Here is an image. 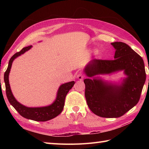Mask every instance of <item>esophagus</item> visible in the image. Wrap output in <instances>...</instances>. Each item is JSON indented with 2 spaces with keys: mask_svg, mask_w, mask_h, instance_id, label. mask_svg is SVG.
<instances>
[{
  "mask_svg": "<svg viewBox=\"0 0 149 149\" xmlns=\"http://www.w3.org/2000/svg\"><path fill=\"white\" fill-rule=\"evenodd\" d=\"M77 78L79 80L82 81L84 79V75L83 74H82V73H79V74H78L77 75Z\"/></svg>",
  "mask_w": 149,
  "mask_h": 149,
  "instance_id": "obj_1",
  "label": "esophagus"
}]
</instances>
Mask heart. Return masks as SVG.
<instances>
[{
	"label": "heart",
	"mask_w": 149,
	"mask_h": 149,
	"mask_svg": "<svg viewBox=\"0 0 149 149\" xmlns=\"http://www.w3.org/2000/svg\"><path fill=\"white\" fill-rule=\"evenodd\" d=\"M92 51L93 52H96L97 51V49H92ZM103 54V52L102 51H99L97 52V55L99 56H102Z\"/></svg>",
	"instance_id": "obj_1"
}]
</instances>
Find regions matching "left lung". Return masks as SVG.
<instances>
[{"mask_svg": "<svg viewBox=\"0 0 149 149\" xmlns=\"http://www.w3.org/2000/svg\"><path fill=\"white\" fill-rule=\"evenodd\" d=\"M115 49L113 60L93 59L85 66V97L90 110L104 118H118L136 106L146 80L143 59L127 44L111 43ZM123 71L120 82L102 80L100 74Z\"/></svg>", "mask_w": 149, "mask_h": 149, "instance_id": "obj_1", "label": "left lung"}]
</instances>
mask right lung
Instances as JSON below:
<instances>
[{
    "label": "right lung",
    "mask_w": 149,
    "mask_h": 149,
    "mask_svg": "<svg viewBox=\"0 0 149 149\" xmlns=\"http://www.w3.org/2000/svg\"><path fill=\"white\" fill-rule=\"evenodd\" d=\"M32 48V45L22 49L20 52L13 56L9 61L8 68L4 74V83L6 85V92L8 99L11 105L17 111L19 114L24 118L33 120L38 122H45L51 120L58 116L62 112L65 105V100L66 94L74 86V81H70L61 84L58 88L56 98L54 102L49 106L43 107H27L18 102L13 94L9 82V75L10 72L12 63L18 56L23 54Z\"/></svg>",
    "instance_id": "obj_1"
}]
</instances>
